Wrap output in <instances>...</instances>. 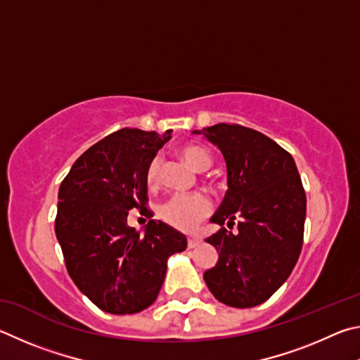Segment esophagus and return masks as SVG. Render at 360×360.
<instances>
[{"mask_svg": "<svg viewBox=\"0 0 360 360\" xmlns=\"http://www.w3.org/2000/svg\"><path fill=\"white\" fill-rule=\"evenodd\" d=\"M200 240L198 237H188V248H196Z\"/></svg>", "mask_w": 360, "mask_h": 360, "instance_id": "obj_1", "label": "esophagus"}]
</instances>
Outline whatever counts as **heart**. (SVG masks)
<instances>
[{
    "instance_id": "obj_1",
    "label": "heart",
    "mask_w": 360,
    "mask_h": 360,
    "mask_svg": "<svg viewBox=\"0 0 360 360\" xmlns=\"http://www.w3.org/2000/svg\"><path fill=\"white\" fill-rule=\"evenodd\" d=\"M180 155L184 160L199 172L207 170L212 166V156L209 151L198 145H184L180 148ZM162 158L160 155L153 156L145 170V184L148 188H155L161 179ZM212 200L204 193H176L167 198L158 207V215L164 223L179 231H194L202 223V219L210 215Z\"/></svg>"
}]
</instances>
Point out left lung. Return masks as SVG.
<instances>
[{
	"mask_svg": "<svg viewBox=\"0 0 360 360\" xmlns=\"http://www.w3.org/2000/svg\"><path fill=\"white\" fill-rule=\"evenodd\" d=\"M194 134L221 150L229 186L210 219L221 229L205 242L219 257L204 280L224 305L256 307L288 280L299 259L307 212L299 170L291 153L247 126L218 123ZM224 222H237L239 234L223 229Z\"/></svg>",
	"mask_w": 360,
	"mask_h": 360,
	"instance_id": "obj_1",
	"label": "left lung"
}]
</instances>
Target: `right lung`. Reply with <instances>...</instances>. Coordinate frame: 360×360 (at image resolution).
<instances>
[{"mask_svg":"<svg viewBox=\"0 0 360 360\" xmlns=\"http://www.w3.org/2000/svg\"><path fill=\"white\" fill-rule=\"evenodd\" d=\"M170 132H112L77 158L60 185L55 234L68 274L110 314L139 313L153 304L169 256L186 248V237L162 221L150 219L143 234L128 226L131 209L153 217L145 170Z\"/></svg>","mask_w":360,"mask_h":360,"instance_id":"1","label":"right lung"}]
</instances>
